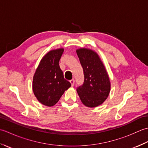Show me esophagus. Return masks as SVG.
I'll return each instance as SVG.
<instances>
[{
    "instance_id": "esophagus-1",
    "label": "esophagus",
    "mask_w": 148,
    "mask_h": 148,
    "mask_svg": "<svg viewBox=\"0 0 148 148\" xmlns=\"http://www.w3.org/2000/svg\"><path fill=\"white\" fill-rule=\"evenodd\" d=\"M70 82H71V85H72V86H74V83H75V80H74V79H72L70 81Z\"/></svg>"
}]
</instances>
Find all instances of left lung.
I'll return each mask as SVG.
<instances>
[{
    "instance_id": "left-lung-1",
    "label": "left lung",
    "mask_w": 148,
    "mask_h": 148,
    "mask_svg": "<svg viewBox=\"0 0 148 148\" xmlns=\"http://www.w3.org/2000/svg\"><path fill=\"white\" fill-rule=\"evenodd\" d=\"M84 72V79L77 92L83 104L95 108L105 101L110 92V81L104 65L98 55L86 48L77 49Z\"/></svg>"
}]
</instances>
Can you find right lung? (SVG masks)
<instances>
[{"mask_svg":"<svg viewBox=\"0 0 148 148\" xmlns=\"http://www.w3.org/2000/svg\"><path fill=\"white\" fill-rule=\"evenodd\" d=\"M64 49L52 50L44 56L33 79L34 95L43 105L53 106L58 102L71 83L64 77L59 60Z\"/></svg>","mask_w":148,"mask_h":148,"instance_id":"obj_1","label":"right lung"}]
</instances>
